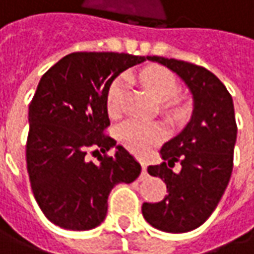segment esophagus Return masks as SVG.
<instances>
[{"label":"esophagus","mask_w":254,"mask_h":254,"mask_svg":"<svg viewBox=\"0 0 254 254\" xmlns=\"http://www.w3.org/2000/svg\"><path fill=\"white\" fill-rule=\"evenodd\" d=\"M141 167H142V174L147 175V162L141 161Z\"/></svg>","instance_id":"esophagus-1"}]
</instances>
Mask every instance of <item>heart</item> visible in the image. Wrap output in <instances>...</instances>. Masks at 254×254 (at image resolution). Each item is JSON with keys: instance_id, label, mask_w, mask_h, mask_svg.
I'll use <instances>...</instances> for the list:
<instances>
[{"instance_id": "1", "label": "heart", "mask_w": 254, "mask_h": 254, "mask_svg": "<svg viewBox=\"0 0 254 254\" xmlns=\"http://www.w3.org/2000/svg\"><path fill=\"white\" fill-rule=\"evenodd\" d=\"M142 82L152 97L158 102H168L177 93L175 76L161 67H152L142 74ZM128 89V79H116L107 92V110L112 117L120 116L124 109V99ZM117 137L123 145L135 154H145L165 137V128L158 123H147L131 119L123 123L117 130Z\"/></svg>"}]
</instances>
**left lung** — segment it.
Here are the masks:
<instances>
[{
	"label": "left lung",
	"mask_w": 254,
	"mask_h": 254,
	"mask_svg": "<svg viewBox=\"0 0 254 254\" xmlns=\"http://www.w3.org/2000/svg\"><path fill=\"white\" fill-rule=\"evenodd\" d=\"M177 74L190 89L193 109L190 122L162 145L160 165L148 174L167 184L165 198L142 203V216L152 228L184 233L199 228L216 209L233 170L238 127L232 96L215 74L198 64L148 56ZM175 162L181 171H172Z\"/></svg>",
	"instance_id": "left-lung-1"
}]
</instances>
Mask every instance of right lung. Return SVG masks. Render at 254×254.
<instances>
[{"instance_id":"obj_1","label":"right lung","mask_w":254,"mask_h":254,"mask_svg":"<svg viewBox=\"0 0 254 254\" xmlns=\"http://www.w3.org/2000/svg\"><path fill=\"white\" fill-rule=\"evenodd\" d=\"M148 56L114 52L66 55L42 76L29 104L26 168L44 215L69 230H90L107 215L110 190L138 178L141 165L104 130L109 127L107 92L113 80ZM113 157L97 164L90 148ZM99 151V150H96Z\"/></svg>"}]
</instances>
